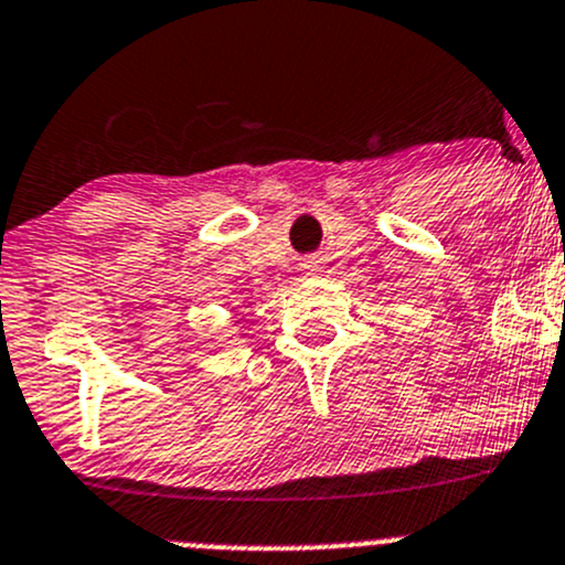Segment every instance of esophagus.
I'll return each instance as SVG.
<instances>
[{
	"label": "esophagus",
	"instance_id": "obj_1",
	"mask_svg": "<svg viewBox=\"0 0 565 565\" xmlns=\"http://www.w3.org/2000/svg\"><path fill=\"white\" fill-rule=\"evenodd\" d=\"M303 270H307V276H318L320 265L318 262H307V265H303Z\"/></svg>",
	"mask_w": 565,
	"mask_h": 565
}]
</instances>
